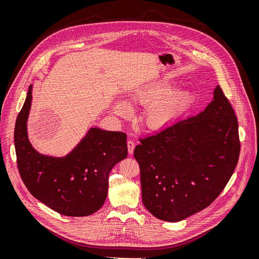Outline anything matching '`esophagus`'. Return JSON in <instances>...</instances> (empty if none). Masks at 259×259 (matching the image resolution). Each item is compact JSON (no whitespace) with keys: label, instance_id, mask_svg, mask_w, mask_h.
Instances as JSON below:
<instances>
[{"label":"esophagus","instance_id":"34e87169","mask_svg":"<svg viewBox=\"0 0 259 259\" xmlns=\"http://www.w3.org/2000/svg\"><path fill=\"white\" fill-rule=\"evenodd\" d=\"M127 147H128V152L129 154H133L134 152V148H135V143L132 140H129L127 142Z\"/></svg>","mask_w":259,"mask_h":259}]
</instances>
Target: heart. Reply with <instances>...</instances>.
I'll use <instances>...</instances> for the list:
<instances>
[{
	"mask_svg": "<svg viewBox=\"0 0 259 259\" xmlns=\"http://www.w3.org/2000/svg\"><path fill=\"white\" fill-rule=\"evenodd\" d=\"M172 83L149 82L134 89L127 98L129 106L149 105L144 114V121L150 130H162L174 123L192 102L189 91H176ZM112 111L119 116L129 113L128 108L120 103L112 106Z\"/></svg>",
	"mask_w": 259,
	"mask_h": 259,
	"instance_id": "obj_1",
	"label": "heart"
}]
</instances>
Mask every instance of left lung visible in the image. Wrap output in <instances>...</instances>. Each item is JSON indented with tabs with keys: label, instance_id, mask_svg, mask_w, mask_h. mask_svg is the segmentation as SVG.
<instances>
[{
	"label": "left lung",
	"instance_id": "8db88e82",
	"mask_svg": "<svg viewBox=\"0 0 259 259\" xmlns=\"http://www.w3.org/2000/svg\"><path fill=\"white\" fill-rule=\"evenodd\" d=\"M239 154L237 117L218 85L204 111L141 139L136 147L145 207L170 222L207 208L230 180Z\"/></svg>",
	"mask_w": 259,
	"mask_h": 259
}]
</instances>
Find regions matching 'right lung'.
Returning <instances> with one entry per match:
<instances>
[{"label":"right lung","mask_w":259,"mask_h":259,"mask_svg":"<svg viewBox=\"0 0 259 259\" xmlns=\"http://www.w3.org/2000/svg\"><path fill=\"white\" fill-rule=\"evenodd\" d=\"M32 88L29 87L14 128L20 177L30 193L50 209L67 217L90 215L105 203L112 167L127 156V136L92 127L66 156L40 154L27 134Z\"/></svg>","instance_id":"obj_1"}]
</instances>
